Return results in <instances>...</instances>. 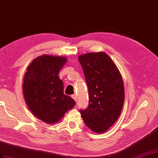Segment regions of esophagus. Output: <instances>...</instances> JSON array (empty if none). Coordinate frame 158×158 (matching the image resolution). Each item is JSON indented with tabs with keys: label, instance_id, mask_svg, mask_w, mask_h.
I'll list each match as a JSON object with an SVG mask.
<instances>
[{
	"label": "esophagus",
	"instance_id": "34e87169",
	"mask_svg": "<svg viewBox=\"0 0 158 158\" xmlns=\"http://www.w3.org/2000/svg\"><path fill=\"white\" fill-rule=\"evenodd\" d=\"M71 98L73 99L75 102H76V100H77V96H76V95L75 94H73V95H71Z\"/></svg>",
	"mask_w": 158,
	"mask_h": 158
}]
</instances>
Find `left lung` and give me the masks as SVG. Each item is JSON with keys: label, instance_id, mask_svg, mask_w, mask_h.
<instances>
[{"label": "left lung", "instance_id": "8db88e82", "mask_svg": "<svg viewBox=\"0 0 158 158\" xmlns=\"http://www.w3.org/2000/svg\"><path fill=\"white\" fill-rule=\"evenodd\" d=\"M89 91V106L80 110L85 123L93 131L102 133L119 117L124 102V85L114 62L104 52L79 56Z\"/></svg>", "mask_w": 158, "mask_h": 158}]
</instances>
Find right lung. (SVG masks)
<instances>
[{"mask_svg":"<svg viewBox=\"0 0 158 158\" xmlns=\"http://www.w3.org/2000/svg\"><path fill=\"white\" fill-rule=\"evenodd\" d=\"M67 62L60 56L43 55L35 59L24 76L23 91L26 103L35 116L48 124L62 119L75 102L63 93L59 71Z\"/></svg>","mask_w":158,"mask_h":158,"instance_id":"1","label":"right lung"}]
</instances>
